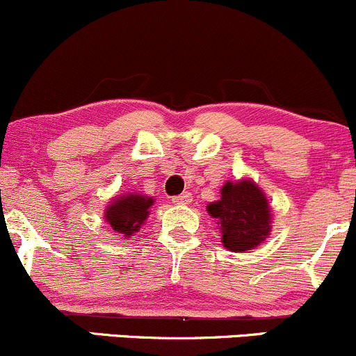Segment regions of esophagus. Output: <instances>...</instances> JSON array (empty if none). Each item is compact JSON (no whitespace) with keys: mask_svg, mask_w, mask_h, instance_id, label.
I'll return each mask as SVG.
<instances>
[{"mask_svg":"<svg viewBox=\"0 0 356 356\" xmlns=\"http://www.w3.org/2000/svg\"><path fill=\"white\" fill-rule=\"evenodd\" d=\"M190 202H192V193L190 192H183L181 195H178V197L173 198V204L177 205H188Z\"/></svg>","mask_w":356,"mask_h":356,"instance_id":"esophagus-1","label":"esophagus"}]
</instances>
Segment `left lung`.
Instances as JSON below:
<instances>
[{
  "mask_svg": "<svg viewBox=\"0 0 356 356\" xmlns=\"http://www.w3.org/2000/svg\"><path fill=\"white\" fill-rule=\"evenodd\" d=\"M207 212L217 220L222 246L232 253L254 250L271 232L270 202L253 179L225 181L220 198L207 204Z\"/></svg>",
  "mask_w": 356,
  "mask_h": 356,
  "instance_id": "8db88e82",
  "label": "left lung"
}]
</instances>
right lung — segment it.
<instances>
[{"instance_id":"1","label":"right lung","mask_w":356,"mask_h":356,"mask_svg":"<svg viewBox=\"0 0 356 356\" xmlns=\"http://www.w3.org/2000/svg\"><path fill=\"white\" fill-rule=\"evenodd\" d=\"M152 204H154V198L147 195L136 192L125 193L120 197H113L108 202L103 217H105V222H108L113 229V232H118L127 239L146 222Z\"/></svg>"}]
</instances>
